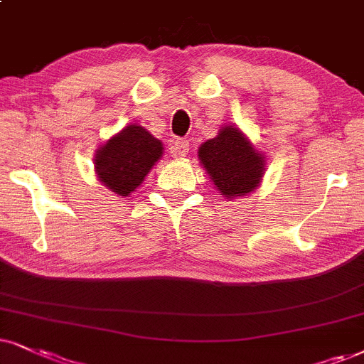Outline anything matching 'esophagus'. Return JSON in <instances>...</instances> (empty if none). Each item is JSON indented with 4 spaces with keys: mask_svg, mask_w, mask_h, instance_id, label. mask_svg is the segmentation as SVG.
Instances as JSON below:
<instances>
[{
    "mask_svg": "<svg viewBox=\"0 0 364 364\" xmlns=\"http://www.w3.org/2000/svg\"><path fill=\"white\" fill-rule=\"evenodd\" d=\"M188 151H190V142L185 139H176L171 144V151L169 153H171L173 158H185Z\"/></svg>",
    "mask_w": 364,
    "mask_h": 364,
    "instance_id": "1",
    "label": "esophagus"
}]
</instances>
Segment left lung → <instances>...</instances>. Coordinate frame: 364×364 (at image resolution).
<instances>
[{
    "instance_id": "8db88e82",
    "label": "left lung",
    "mask_w": 364,
    "mask_h": 364,
    "mask_svg": "<svg viewBox=\"0 0 364 364\" xmlns=\"http://www.w3.org/2000/svg\"><path fill=\"white\" fill-rule=\"evenodd\" d=\"M200 163L222 195L233 198L255 190L264 176V158L237 127L228 126L198 149Z\"/></svg>"
}]
</instances>
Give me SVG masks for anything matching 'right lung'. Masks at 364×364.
<instances>
[{
	"label": "right lung",
	"mask_w": 364,
	"mask_h": 364,
	"mask_svg": "<svg viewBox=\"0 0 364 364\" xmlns=\"http://www.w3.org/2000/svg\"><path fill=\"white\" fill-rule=\"evenodd\" d=\"M161 154L163 144L144 127L132 124L97 151L95 169L110 191L127 196L144 181Z\"/></svg>",
	"instance_id": "add662e5"
}]
</instances>
